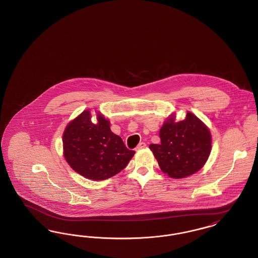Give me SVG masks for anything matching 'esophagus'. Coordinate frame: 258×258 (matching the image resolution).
Returning a JSON list of instances; mask_svg holds the SVG:
<instances>
[{
	"instance_id": "1",
	"label": "esophagus",
	"mask_w": 258,
	"mask_h": 258,
	"mask_svg": "<svg viewBox=\"0 0 258 258\" xmlns=\"http://www.w3.org/2000/svg\"><path fill=\"white\" fill-rule=\"evenodd\" d=\"M145 147H146V143L140 142V143L137 145V147L135 148V150H136V151H139V150H142V149H144Z\"/></svg>"
}]
</instances>
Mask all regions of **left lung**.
Segmentation results:
<instances>
[{
	"label": "left lung",
	"mask_w": 258,
	"mask_h": 258,
	"mask_svg": "<svg viewBox=\"0 0 258 258\" xmlns=\"http://www.w3.org/2000/svg\"><path fill=\"white\" fill-rule=\"evenodd\" d=\"M160 137V144H151L150 149L160 169L171 178L187 177L208 160L212 148L210 131L190 112L177 123L170 117L161 126Z\"/></svg>",
	"instance_id": "obj_1"
}]
</instances>
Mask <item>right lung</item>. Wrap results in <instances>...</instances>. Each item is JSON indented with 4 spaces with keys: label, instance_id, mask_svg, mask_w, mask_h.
Instances as JSON below:
<instances>
[{
    "label": "right lung",
    "instance_id": "obj_1",
    "mask_svg": "<svg viewBox=\"0 0 258 258\" xmlns=\"http://www.w3.org/2000/svg\"><path fill=\"white\" fill-rule=\"evenodd\" d=\"M63 155L74 171L91 180H105L122 171L135 151L128 150L110 123L98 114L91 121L90 111H83L68 124L62 135Z\"/></svg>",
    "mask_w": 258,
    "mask_h": 258
}]
</instances>
